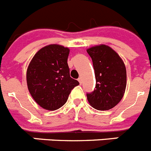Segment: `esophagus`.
Returning a JSON list of instances; mask_svg holds the SVG:
<instances>
[{
	"mask_svg": "<svg viewBox=\"0 0 151 151\" xmlns=\"http://www.w3.org/2000/svg\"><path fill=\"white\" fill-rule=\"evenodd\" d=\"M78 81L79 82L80 84H82V77H79V78H78Z\"/></svg>",
	"mask_w": 151,
	"mask_h": 151,
	"instance_id": "esophagus-1",
	"label": "esophagus"
}]
</instances>
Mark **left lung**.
<instances>
[{"label":"left lung","instance_id":"8db88e82","mask_svg":"<svg viewBox=\"0 0 151 151\" xmlns=\"http://www.w3.org/2000/svg\"><path fill=\"white\" fill-rule=\"evenodd\" d=\"M93 62L96 86L87 98L92 107L108 110L122 100L126 88L125 64L111 47L104 45L92 47L87 50Z\"/></svg>","mask_w":151,"mask_h":151}]
</instances>
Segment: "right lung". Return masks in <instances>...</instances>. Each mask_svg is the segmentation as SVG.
Returning <instances> with one entry per match:
<instances>
[{"label": "right lung", "instance_id": "obj_1", "mask_svg": "<svg viewBox=\"0 0 151 151\" xmlns=\"http://www.w3.org/2000/svg\"><path fill=\"white\" fill-rule=\"evenodd\" d=\"M69 54L68 47L50 45L38 50L29 63L28 88L35 102L45 110H55L63 106L71 91L79 85L69 75Z\"/></svg>", "mask_w": 151, "mask_h": 151}]
</instances>
